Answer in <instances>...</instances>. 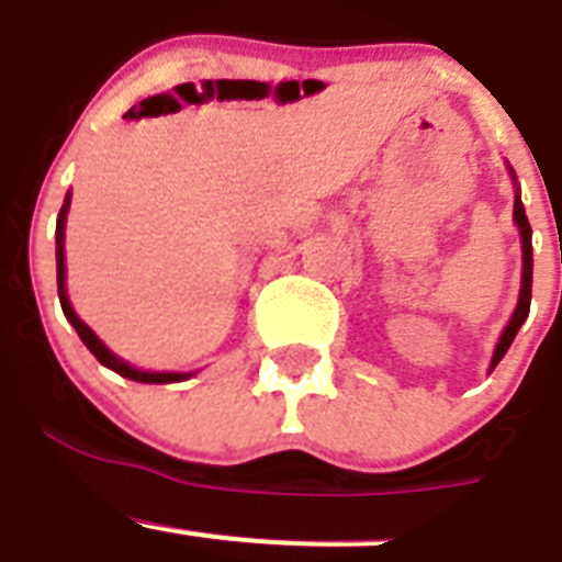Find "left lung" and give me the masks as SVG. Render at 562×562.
<instances>
[{
  "instance_id": "obj_1",
  "label": "left lung",
  "mask_w": 562,
  "mask_h": 562,
  "mask_svg": "<svg viewBox=\"0 0 562 562\" xmlns=\"http://www.w3.org/2000/svg\"><path fill=\"white\" fill-rule=\"evenodd\" d=\"M509 173H513V168H509ZM513 179H515V176H513ZM513 218H515V224H518V232H520V249H524V274H520L518 307H515L513 318H509V325L504 327L502 338H498V344H495V352H493V361H490V369H495V363L507 356L509 344H513V338L518 336L520 325L527 322L529 302H532V226H529L527 212H524V204H520V193L515 195Z\"/></svg>"
}]
</instances>
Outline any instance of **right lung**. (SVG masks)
Masks as SVG:
<instances>
[{"label": "right lung", "mask_w": 562, "mask_h": 562, "mask_svg": "<svg viewBox=\"0 0 562 562\" xmlns=\"http://www.w3.org/2000/svg\"><path fill=\"white\" fill-rule=\"evenodd\" d=\"M69 199L72 195H67L64 199V206H60L58 212V226H55V262H58V300H60V307H64V316L69 318V325L78 330L80 341L89 347V352H92L94 358H98L103 367L114 369L117 375L128 378V381H139V383H176V381H187V378L193 375V372H143V369H134L131 363H125L123 358H117L114 352L105 347L103 341H100L98 336L92 333V327H86L83 322L78 318V313L72 311V305H69V296H67V257H64V226H67V212H69Z\"/></svg>", "instance_id": "1"}]
</instances>
